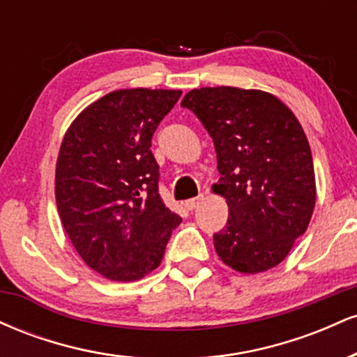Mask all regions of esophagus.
<instances>
[{
  "mask_svg": "<svg viewBox=\"0 0 357 357\" xmlns=\"http://www.w3.org/2000/svg\"><path fill=\"white\" fill-rule=\"evenodd\" d=\"M202 202H203V195H199V196H196V198L184 202V206H186L188 210H195V208H198V204Z\"/></svg>",
  "mask_w": 357,
  "mask_h": 357,
  "instance_id": "1",
  "label": "esophagus"
}]
</instances>
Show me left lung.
Masks as SVG:
<instances>
[{
	"instance_id": "obj_1",
	"label": "left lung",
	"mask_w": 357,
	"mask_h": 357,
	"mask_svg": "<svg viewBox=\"0 0 357 357\" xmlns=\"http://www.w3.org/2000/svg\"><path fill=\"white\" fill-rule=\"evenodd\" d=\"M183 107L213 139L228 221L213 235L228 267L258 273L277 267L304 235L315 206L312 153L297 117L261 90L203 87L184 96Z\"/></svg>"
}]
</instances>
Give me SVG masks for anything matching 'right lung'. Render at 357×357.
Wrapping results in <instances>:
<instances>
[{"mask_svg":"<svg viewBox=\"0 0 357 357\" xmlns=\"http://www.w3.org/2000/svg\"><path fill=\"white\" fill-rule=\"evenodd\" d=\"M181 90L124 89L82 110L61 141L55 198L68 238L90 268L116 282L159 267L181 223L159 195L151 151Z\"/></svg>","mask_w":357,"mask_h":357,"instance_id":"obj_1","label":"right lung"}]
</instances>
